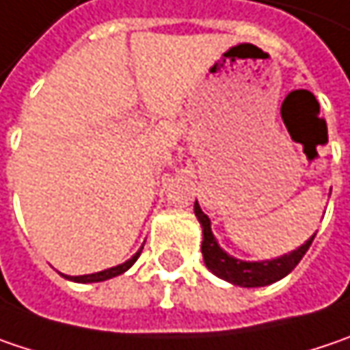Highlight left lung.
<instances>
[{
	"label": "left lung",
	"mask_w": 350,
	"mask_h": 350,
	"mask_svg": "<svg viewBox=\"0 0 350 350\" xmlns=\"http://www.w3.org/2000/svg\"><path fill=\"white\" fill-rule=\"evenodd\" d=\"M194 212L198 221L202 224V256L206 267L217 275L219 279H226L234 285L239 287H263L269 283H275L279 279H283L287 273H291L295 269L299 261L307 254L309 245L313 243L315 234L309 237L301 247L293 250L291 254L275 257V259H265V261H241L236 259L230 254H226L219 245H217L216 237L212 234V226H210V217L206 216L200 208V204H194Z\"/></svg>",
	"instance_id": "obj_1"
}]
</instances>
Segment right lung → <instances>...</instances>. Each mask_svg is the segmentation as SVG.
Instances as JSON below:
<instances>
[{
  "instance_id": "obj_1",
  "label": "right lung",
  "mask_w": 350,
  "mask_h": 350,
  "mask_svg": "<svg viewBox=\"0 0 350 350\" xmlns=\"http://www.w3.org/2000/svg\"><path fill=\"white\" fill-rule=\"evenodd\" d=\"M140 252H142V247L134 254L129 261H124V263H120V265H116V267H111V269H105V271H96V273H89V275H65L67 279H71V281H77V283H98V281H107V279L116 278V275H120V273H124L126 269H131L133 267V263L138 259L140 256Z\"/></svg>"
}]
</instances>
